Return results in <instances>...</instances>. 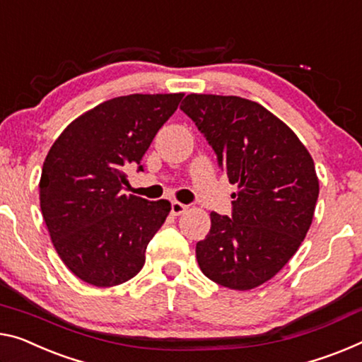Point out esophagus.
<instances>
[{
  "label": "esophagus",
  "mask_w": 362,
  "mask_h": 362,
  "mask_svg": "<svg viewBox=\"0 0 362 362\" xmlns=\"http://www.w3.org/2000/svg\"><path fill=\"white\" fill-rule=\"evenodd\" d=\"M186 210H187L186 204L177 202V200H173V202H171V214L173 215H181V214H185Z\"/></svg>",
  "instance_id": "1"
}]
</instances>
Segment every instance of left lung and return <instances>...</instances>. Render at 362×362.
I'll return each instance as SVG.
<instances>
[{"label":"left lung","instance_id":"8db88e82","mask_svg":"<svg viewBox=\"0 0 362 362\" xmlns=\"http://www.w3.org/2000/svg\"><path fill=\"white\" fill-rule=\"evenodd\" d=\"M181 110L238 186L231 218L210 214L209 235L196 246L199 267L221 286L252 290L274 278L308 235L319 197L314 160L290 127L251 100L191 93Z\"/></svg>","mask_w":362,"mask_h":362}]
</instances>
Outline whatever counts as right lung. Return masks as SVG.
I'll return each instance as SVG.
<instances>
[{
  "label": "right lung",
  "mask_w": 362,
  "mask_h": 362,
  "mask_svg": "<svg viewBox=\"0 0 362 362\" xmlns=\"http://www.w3.org/2000/svg\"><path fill=\"white\" fill-rule=\"evenodd\" d=\"M185 93H132L86 111L61 132L43 162L40 209L64 265L98 288L121 285L146 264L168 200L126 196L127 171L142 157Z\"/></svg>",
  "instance_id": "obj_1"
}]
</instances>
